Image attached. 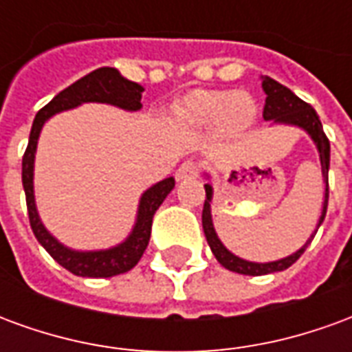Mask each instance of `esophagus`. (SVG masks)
I'll list each match as a JSON object with an SVG mask.
<instances>
[{"instance_id":"1","label":"esophagus","mask_w":352,"mask_h":352,"mask_svg":"<svg viewBox=\"0 0 352 352\" xmlns=\"http://www.w3.org/2000/svg\"><path fill=\"white\" fill-rule=\"evenodd\" d=\"M196 175H198V166L194 162H184L175 171L177 181H186V179H192V177Z\"/></svg>"}]
</instances>
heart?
<instances>
[{"label": "heart", "mask_w": 352, "mask_h": 352, "mask_svg": "<svg viewBox=\"0 0 352 352\" xmlns=\"http://www.w3.org/2000/svg\"><path fill=\"white\" fill-rule=\"evenodd\" d=\"M177 115L190 126L217 122L222 133H237L252 122L256 107L249 94L194 90L177 105Z\"/></svg>", "instance_id": "obj_1"}]
</instances>
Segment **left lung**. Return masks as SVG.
I'll return each instance as SVG.
<instances>
[{
	"instance_id": "1",
	"label": "left lung",
	"mask_w": 352,
	"mask_h": 352,
	"mask_svg": "<svg viewBox=\"0 0 352 352\" xmlns=\"http://www.w3.org/2000/svg\"><path fill=\"white\" fill-rule=\"evenodd\" d=\"M262 90L265 94V105H264V120L273 124H283V126H294L303 130L313 141V145L317 148L318 160H320V171H322V184H324V201H322V211L318 217L315 232L307 237V241L292 254H288L285 258L272 260V262H251L241 256H237L230 251L226 245L222 243L221 237L217 234L213 224V214H211V206H213V184H211V175L204 171V177L207 179L206 183V204H204V213H201V226H204V234L211 252L214 258L219 260V264L224 265L230 272L241 273V275H267V273L283 272L290 265L294 264L296 260L300 258L305 251V247L311 243V239L315 237L317 230L326 217V207H328V169H330V141L324 135L322 124L318 118L317 111L307 105L305 101L300 100L292 90L283 87L280 82L273 80L272 77L262 75Z\"/></svg>"
}]
</instances>
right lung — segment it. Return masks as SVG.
Segmentation results:
<instances>
[{
	"mask_svg": "<svg viewBox=\"0 0 352 352\" xmlns=\"http://www.w3.org/2000/svg\"><path fill=\"white\" fill-rule=\"evenodd\" d=\"M143 92H145V88L122 77V73L115 67H100V69H94L92 73L85 75L82 79L75 80L72 87H67L58 96H54L49 105H45L35 115L34 124H32L28 148L22 158V186L26 192L30 224H32L37 241L43 245V249L49 252L62 267L79 277H113V275L130 272L131 267L138 264L148 245V239H151L154 213L164 204V199L168 198L169 192L175 188V179L168 177L160 183L148 186L141 194L135 222L131 226L130 234L124 237L120 243L107 247V249H94V251L72 249L50 234L37 211L34 175L39 135H41L43 126L49 122L52 116L64 113V111H72L82 103H107V105L122 109V111L138 113L143 107L141 105Z\"/></svg>",
	"mask_w": 352,
	"mask_h": 352,
	"instance_id": "1",
	"label": "right lung"
}]
</instances>
